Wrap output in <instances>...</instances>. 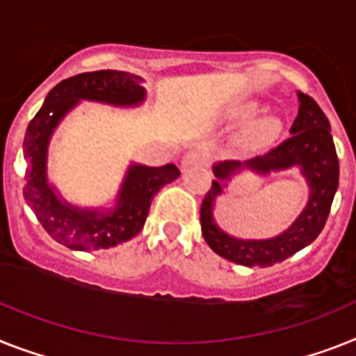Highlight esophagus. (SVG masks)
<instances>
[{
    "label": "esophagus",
    "mask_w": 356,
    "mask_h": 356,
    "mask_svg": "<svg viewBox=\"0 0 356 356\" xmlns=\"http://www.w3.org/2000/svg\"><path fill=\"white\" fill-rule=\"evenodd\" d=\"M204 161H205L204 152L189 151L184 158H181V171H187V169H191V167L200 165V163H204Z\"/></svg>",
    "instance_id": "34e87169"
}]
</instances>
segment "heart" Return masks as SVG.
Listing matches in <instances>:
<instances>
[{"label":"heart","instance_id":"obj_1","mask_svg":"<svg viewBox=\"0 0 356 356\" xmlns=\"http://www.w3.org/2000/svg\"><path fill=\"white\" fill-rule=\"evenodd\" d=\"M257 111L254 104H240L229 108V118L231 120H245ZM282 132V122L277 116H264L251 122L243 129L240 142L248 149H260V147L271 143Z\"/></svg>","mask_w":356,"mask_h":356}]
</instances>
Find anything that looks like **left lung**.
Returning a JSON list of instances; mask_svg holds the SVG:
<instances>
[{"instance_id":"1","label":"left lung","mask_w":356,"mask_h":356,"mask_svg":"<svg viewBox=\"0 0 356 356\" xmlns=\"http://www.w3.org/2000/svg\"><path fill=\"white\" fill-rule=\"evenodd\" d=\"M298 116L291 136L271 151L251 160H225L213 165L214 180L200 209L202 234L216 254L248 267H269L284 262L309 245L324 229L334 193L339 189V158L331 136L330 120L307 94L298 92ZM296 166L310 187V198L296 222L271 238H236L225 234L213 220L216 200L223 194L233 175L251 170L259 175Z\"/></svg>"}]
</instances>
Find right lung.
Here are the masks:
<instances>
[{
	"label": "right lung",
	"instance_id": "right-lung-1",
	"mask_svg": "<svg viewBox=\"0 0 356 356\" xmlns=\"http://www.w3.org/2000/svg\"><path fill=\"white\" fill-rule=\"evenodd\" d=\"M147 99L143 78L123 70H94L67 78L47 94L31 120L23 140L26 161L23 196L40 224L56 242L79 251H98L127 242L145 224L152 198L180 171L175 163L147 167L131 163L111 207H79L70 204L49 180V145L58 125L79 102L131 108Z\"/></svg>",
	"mask_w": 356,
	"mask_h": 356
}]
</instances>
